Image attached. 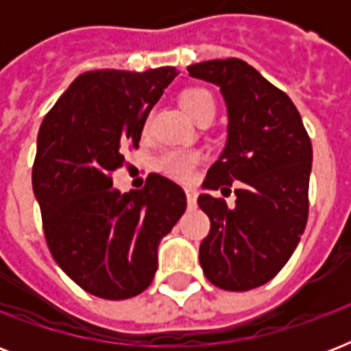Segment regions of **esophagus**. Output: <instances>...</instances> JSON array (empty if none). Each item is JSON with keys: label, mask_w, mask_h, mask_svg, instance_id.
Here are the masks:
<instances>
[{"label": "esophagus", "mask_w": 351, "mask_h": 351, "mask_svg": "<svg viewBox=\"0 0 351 351\" xmlns=\"http://www.w3.org/2000/svg\"><path fill=\"white\" fill-rule=\"evenodd\" d=\"M186 197L187 206H189V208H195V206H197V191H195V189H186Z\"/></svg>", "instance_id": "1"}]
</instances>
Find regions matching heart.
Wrapping results in <instances>:
<instances>
[{
    "label": "heart",
    "instance_id": "b5f03b06",
    "mask_svg": "<svg viewBox=\"0 0 351 351\" xmlns=\"http://www.w3.org/2000/svg\"><path fill=\"white\" fill-rule=\"evenodd\" d=\"M178 104L193 120L197 121L206 117L213 118L215 114L213 96L200 87H189V89L182 90L180 96H178ZM197 162L198 156L195 153L167 151V153L160 154V158L156 160V167L173 180L189 182L193 178V171H195Z\"/></svg>",
    "mask_w": 351,
    "mask_h": 351
}]
</instances>
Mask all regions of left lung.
<instances>
[{
  "label": "left lung",
  "instance_id": "1",
  "mask_svg": "<svg viewBox=\"0 0 351 351\" xmlns=\"http://www.w3.org/2000/svg\"><path fill=\"white\" fill-rule=\"evenodd\" d=\"M224 95L228 143L204 187L234 189L224 200L198 197L211 230L200 244V266L211 284L247 291L271 280L293 255L310 213L311 140L289 96L239 58L187 67ZM231 191V189H230Z\"/></svg>",
  "mask_w": 351,
  "mask_h": 351
}]
</instances>
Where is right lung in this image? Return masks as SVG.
I'll use <instances>...</instances> for the list:
<instances>
[{
	"mask_svg": "<svg viewBox=\"0 0 351 351\" xmlns=\"http://www.w3.org/2000/svg\"><path fill=\"white\" fill-rule=\"evenodd\" d=\"M175 67L80 74L38 132L32 187L47 245L80 288L100 299L136 297L153 282L156 247L186 211V193L151 173L121 195L111 175L138 149L143 123Z\"/></svg>",
	"mask_w": 351,
	"mask_h": 351,
	"instance_id": "right-lung-1",
	"label": "right lung"
}]
</instances>
